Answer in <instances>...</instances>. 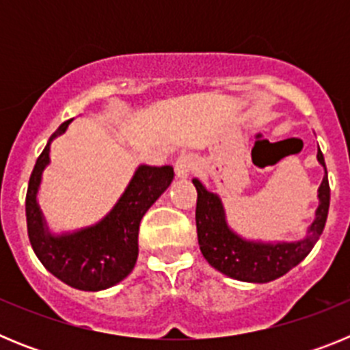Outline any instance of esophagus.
<instances>
[{
    "mask_svg": "<svg viewBox=\"0 0 350 350\" xmlns=\"http://www.w3.org/2000/svg\"><path fill=\"white\" fill-rule=\"evenodd\" d=\"M194 170V157L191 154H182L175 161V173L178 178H187Z\"/></svg>",
    "mask_w": 350,
    "mask_h": 350,
    "instance_id": "esophagus-1",
    "label": "esophagus"
}]
</instances>
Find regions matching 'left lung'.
<instances>
[{
    "instance_id": "1",
    "label": "left lung",
    "mask_w": 350,
    "mask_h": 350,
    "mask_svg": "<svg viewBox=\"0 0 350 350\" xmlns=\"http://www.w3.org/2000/svg\"><path fill=\"white\" fill-rule=\"evenodd\" d=\"M317 161L326 172V163L321 148L317 150ZM193 184L198 191L196 230L200 250L203 258L215 270L231 279L259 284L279 279L307 258L323 234L327 210H329L327 172L321 182L319 194H317L319 206L315 210L314 222L308 228L307 237L298 242L265 243L238 237L226 222L221 198L206 191L205 185L198 178H193Z\"/></svg>"
}]
</instances>
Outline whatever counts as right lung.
Returning <instances> with one entry per match:
<instances>
[{
    "label": "right lung",
    "instance_id": "obj_1",
    "mask_svg": "<svg viewBox=\"0 0 350 350\" xmlns=\"http://www.w3.org/2000/svg\"><path fill=\"white\" fill-rule=\"evenodd\" d=\"M66 120L36 159L26 194L27 234L35 254L54 277L80 291H103L126 279L138 258L140 221L173 180L172 166H138L119 202L98 224L52 234L36 202L42 173L49 165L51 142L66 131Z\"/></svg>",
    "mask_w": 350,
    "mask_h": 350
}]
</instances>
